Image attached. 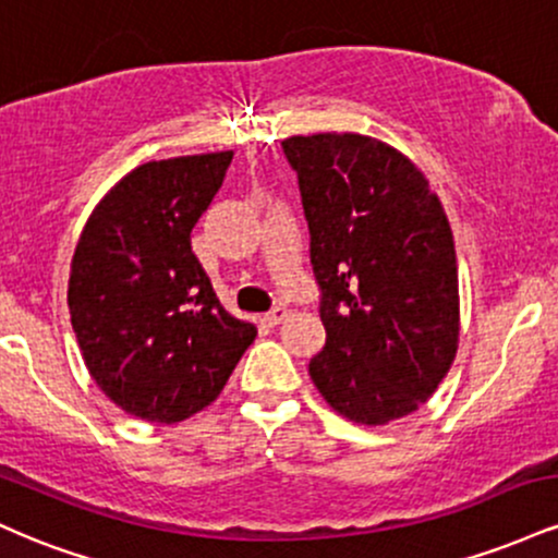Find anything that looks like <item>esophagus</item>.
Segmentation results:
<instances>
[{
    "label": "esophagus",
    "mask_w": 558,
    "mask_h": 558,
    "mask_svg": "<svg viewBox=\"0 0 558 558\" xmlns=\"http://www.w3.org/2000/svg\"><path fill=\"white\" fill-rule=\"evenodd\" d=\"M286 317H288V310H286V306H272V310L267 312V315L262 317V319H265V323L270 325V328H275V325H280V323H283Z\"/></svg>",
    "instance_id": "esophagus-1"
}]
</instances>
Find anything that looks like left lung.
I'll return each mask as SVG.
<instances>
[{
    "label": "left lung",
    "instance_id": "1",
    "mask_svg": "<svg viewBox=\"0 0 558 558\" xmlns=\"http://www.w3.org/2000/svg\"><path fill=\"white\" fill-rule=\"evenodd\" d=\"M283 151L299 178L325 325L312 383L362 425L407 417L457 356L459 275L444 207L377 138L291 136Z\"/></svg>",
    "mask_w": 558,
    "mask_h": 558
}]
</instances>
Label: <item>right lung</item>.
Instances as JSON below:
<instances>
[{"label": "right lung", "mask_w": 558, "mask_h": 558, "mask_svg": "<svg viewBox=\"0 0 558 558\" xmlns=\"http://www.w3.org/2000/svg\"><path fill=\"white\" fill-rule=\"evenodd\" d=\"M233 151L146 162L96 204L70 265L83 362L133 417L172 425L209 407L257 338L191 252Z\"/></svg>", "instance_id": "1"}]
</instances>
